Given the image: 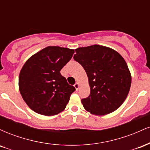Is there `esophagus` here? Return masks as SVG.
Returning <instances> with one entry per match:
<instances>
[{"instance_id":"obj_1","label":"esophagus","mask_w":150,"mask_h":150,"mask_svg":"<svg viewBox=\"0 0 150 150\" xmlns=\"http://www.w3.org/2000/svg\"><path fill=\"white\" fill-rule=\"evenodd\" d=\"M74 87H75V88L76 89V90H77V89H79V83H78V82H76V83L74 85Z\"/></svg>"}]
</instances>
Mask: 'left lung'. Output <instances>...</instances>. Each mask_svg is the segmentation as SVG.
<instances>
[{
	"label": "left lung",
	"instance_id": "left-lung-1",
	"mask_svg": "<svg viewBox=\"0 0 150 150\" xmlns=\"http://www.w3.org/2000/svg\"><path fill=\"white\" fill-rule=\"evenodd\" d=\"M74 60L85 69L90 94L82 99L92 114L103 116L116 111L124 102L131 85V75L123 58L111 48L92 45L75 49Z\"/></svg>",
	"mask_w": 150,
	"mask_h": 150
}]
</instances>
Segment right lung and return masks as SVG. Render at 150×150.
<instances>
[{"mask_svg":"<svg viewBox=\"0 0 150 150\" xmlns=\"http://www.w3.org/2000/svg\"><path fill=\"white\" fill-rule=\"evenodd\" d=\"M75 51L47 46L29 58L19 75V89L31 109L44 116H53L66 107L75 88L62 76L61 70Z\"/></svg>","mask_w":150,"mask_h":150,"instance_id":"1","label":"right lung"}]
</instances>
